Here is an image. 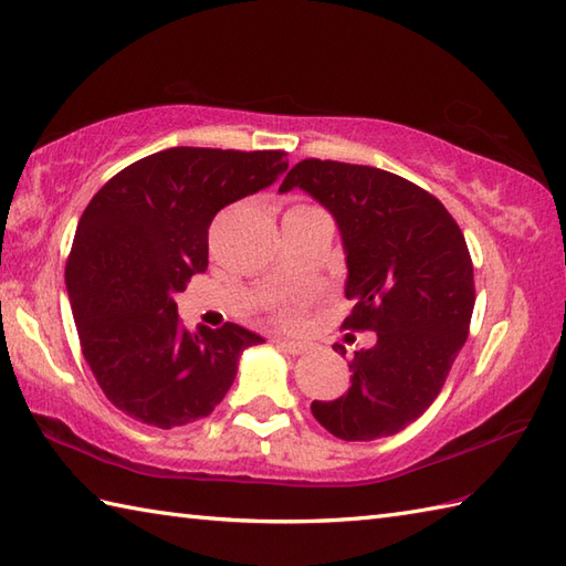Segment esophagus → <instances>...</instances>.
I'll list each match as a JSON object with an SVG mask.
<instances>
[{
	"label": "esophagus",
	"mask_w": 566,
	"mask_h": 566,
	"mask_svg": "<svg viewBox=\"0 0 566 566\" xmlns=\"http://www.w3.org/2000/svg\"><path fill=\"white\" fill-rule=\"evenodd\" d=\"M274 345L286 355H304V353L311 350L308 343H296V340H284V338H276Z\"/></svg>",
	"instance_id": "34e87169"
}]
</instances>
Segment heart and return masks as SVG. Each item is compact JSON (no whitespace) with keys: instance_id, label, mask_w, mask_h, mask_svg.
I'll list each match as a JSON object with an SVG mask.
<instances>
[{"instance_id":"b5f03b06","label":"heart","mask_w":566,"mask_h":566,"mask_svg":"<svg viewBox=\"0 0 566 566\" xmlns=\"http://www.w3.org/2000/svg\"><path fill=\"white\" fill-rule=\"evenodd\" d=\"M311 304L308 294H292V296H282L270 306L274 321H280L282 326H296L304 316V308Z\"/></svg>"}]
</instances>
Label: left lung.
<instances>
[{
	"label": "left lung",
	"instance_id": "1",
	"mask_svg": "<svg viewBox=\"0 0 566 566\" xmlns=\"http://www.w3.org/2000/svg\"><path fill=\"white\" fill-rule=\"evenodd\" d=\"M294 187L340 228L345 296L355 302L343 328L377 333L350 359V389L314 401L311 413L340 440L396 436L438 399L469 335L474 268L464 235L440 199L379 167L308 158L280 191Z\"/></svg>",
	"mask_w": 566,
	"mask_h": 566
}]
</instances>
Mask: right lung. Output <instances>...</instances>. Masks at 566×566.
Wrapping results in <instances>:
<instances>
[{"mask_svg": "<svg viewBox=\"0 0 566 566\" xmlns=\"http://www.w3.org/2000/svg\"><path fill=\"white\" fill-rule=\"evenodd\" d=\"M284 150L167 148L114 175L84 209L65 264L82 355L104 396L170 430L223 401L238 357L264 343L226 323L187 331L175 294L209 264V226L228 203L270 187Z\"/></svg>", "mask_w": 566, "mask_h": 566, "instance_id": "add662e5", "label": "right lung"}]
</instances>
